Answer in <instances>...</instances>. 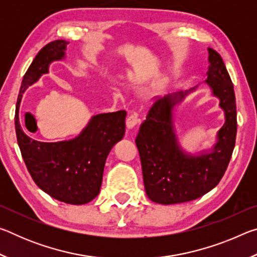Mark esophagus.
I'll list each match as a JSON object with an SVG mask.
<instances>
[{
	"label": "esophagus",
	"instance_id": "obj_1",
	"mask_svg": "<svg viewBox=\"0 0 257 257\" xmlns=\"http://www.w3.org/2000/svg\"><path fill=\"white\" fill-rule=\"evenodd\" d=\"M125 122H127V128L128 129L134 128L135 125L138 124V122H139L138 115L136 114V113H132V114H130L127 118V121H125Z\"/></svg>",
	"mask_w": 257,
	"mask_h": 257
}]
</instances>
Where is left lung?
<instances>
[{
	"label": "left lung",
	"mask_w": 257,
	"mask_h": 257,
	"mask_svg": "<svg viewBox=\"0 0 257 257\" xmlns=\"http://www.w3.org/2000/svg\"><path fill=\"white\" fill-rule=\"evenodd\" d=\"M206 84L220 99L225 122L211 152L190 155L178 144L172 110L189 92L169 94L153 103L136 138L146 194L159 204L194 201L219 184L231 159L236 143L237 111L233 85L220 54L208 49Z\"/></svg>",
	"instance_id": "8db88e82"
}]
</instances>
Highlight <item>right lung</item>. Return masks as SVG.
Returning a JSON list of instances; mask_svg holds the SVG:
<instances>
[{
  "mask_svg": "<svg viewBox=\"0 0 257 257\" xmlns=\"http://www.w3.org/2000/svg\"><path fill=\"white\" fill-rule=\"evenodd\" d=\"M68 44L63 40L53 41L35 56L21 82L15 124L21 155L35 184L60 202L81 205L93 201L99 193L107 155L124 136L127 112L94 115L79 136L56 143L35 141L25 134L19 122L24 92L49 72L53 61L64 58Z\"/></svg>",
  "mask_w": 257,
  "mask_h": 257,
  "instance_id": "add662e5",
  "label": "right lung"
}]
</instances>
